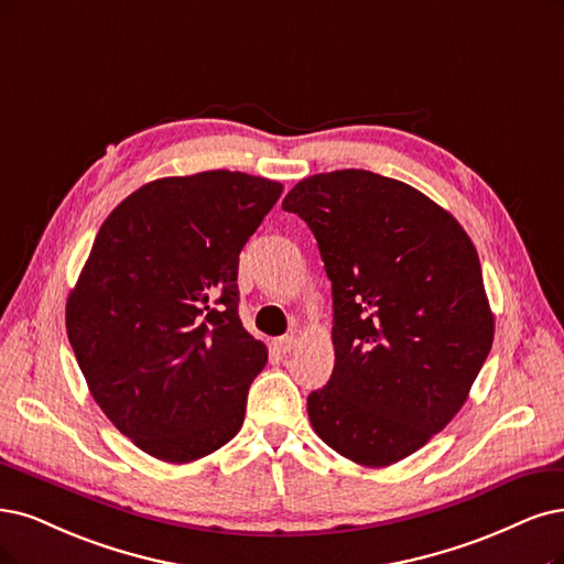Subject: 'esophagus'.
I'll return each mask as SVG.
<instances>
[{
    "mask_svg": "<svg viewBox=\"0 0 564 564\" xmlns=\"http://www.w3.org/2000/svg\"><path fill=\"white\" fill-rule=\"evenodd\" d=\"M274 346L281 350V352H290L295 346H297V337L295 335H285V337H279L274 341Z\"/></svg>",
    "mask_w": 564,
    "mask_h": 564,
    "instance_id": "34e87169",
    "label": "esophagus"
}]
</instances>
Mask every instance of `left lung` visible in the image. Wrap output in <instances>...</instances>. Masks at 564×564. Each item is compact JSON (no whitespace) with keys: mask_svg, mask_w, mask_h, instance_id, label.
<instances>
[{"mask_svg":"<svg viewBox=\"0 0 564 564\" xmlns=\"http://www.w3.org/2000/svg\"><path fill=\"white\" fill-rule=\"evenodd\" d=\"M283 208L314 232L335 308V369L308 421L352 463H400L463 409L492 348L476 248L421 191L365 170L308 176Z\"/></svg>","mask_w":564,"mask_h":564,"instance_id":"obj_1","label":"left lung"}]
</instances>
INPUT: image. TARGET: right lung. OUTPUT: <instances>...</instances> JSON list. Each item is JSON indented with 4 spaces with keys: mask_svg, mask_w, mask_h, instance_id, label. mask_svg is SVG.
Instances as JSON below:
<instances>
[{
    "mask_svg": "<svg viewBox=\"0 0 564 564\" xmlns=\"http://www.w3.org/2000/svg\"><path fill=\"white\" fill-rule=\"evenodd\" d=\"M281 193L227 170L158 178L99 227L67 337L99 409L158 460H199L243 425L267 346L239 318V253Z\"/></svg>",
    "mask_w": 564,
    "mask_h": 564,
    "instance_id": "right-lung-1",
    "label": "right lung"
}]
</instances>
